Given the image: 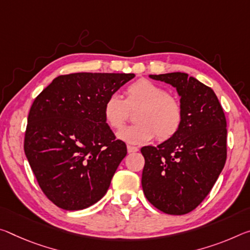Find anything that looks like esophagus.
<instances>
[{
	"instance_id": "1",
	"label": "esophagus",
	"mask_w": 250,
	"mask_h": 250,
	"mask_svg": "<svg viewBox=\"0 0 250 250\" xmlns=\"http://www.w3.org/2000/svg\"><path fill=\"white\" fill-rule=\"evenodd\" d=\"M126 149H128V152H130V153H132V152H137L138 150V146H126Z\"/></svg>"
}]
</instances>
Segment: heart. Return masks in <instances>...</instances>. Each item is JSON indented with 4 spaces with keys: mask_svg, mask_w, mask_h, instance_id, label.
<instances>
[{
    "mask_svg": "<svg viewBox=\"0 0 250 250\" xmlns=\"http://www.w3.org/2000/svg\"><path fill=\"white\" fill-rule=\"evenodd\" d=\"M125 100L118 94L106 99L104 118L111 129L120 130L134 111L136 124L121 130L118 137L132 145H142L157 134L159 141L172 138L180 129L184 111L178 99L164 86L146 79H139L126 86Z\"/></svg>",
    "mask_w": 250,
    "mask_h": 250,
    "instance_id": "heart-1",
    "label": "heart"
}]
</instances>
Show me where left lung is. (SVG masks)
Here are the masks:
<instances>
[{
    "label": "left lung",
    "instance_id": "left-lung-1",
    "mask_svg": "<svg viewBox=\"0 0 250 250\" xmlns=\"http://www.w3.org/2000/svg\"><path fill=\"white\" fill-rule=\"evenodd\" d=\"M175 86L184 119L178 132L157 146L141 148L142 189L146 199L169 215H185L203 203L227 159V121L211 88L187 73L151 74Z\"/></svg>",
    "mask_w": 250,
    "mask_h": 250
}]
</instances>
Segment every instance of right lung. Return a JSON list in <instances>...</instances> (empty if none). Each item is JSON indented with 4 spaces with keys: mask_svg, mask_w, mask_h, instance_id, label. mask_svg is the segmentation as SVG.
<instances>
[{
    "mask_svg": "<svg viewBox=\"0 0 250 250\" xmlns=\"http://www.w3.org/2000/svg\"><path fill=\"white\" fill-rule=\"evenodd\" d=\"M133 73H71L34 99L24 152L40 188L65 210L88 208L105 195L126 146L106 125V99Z\"/></svg>",
    "mask_w": 250,
    "mask_h": 250,
    "instance_id": "obj_1",
    "label": "right lung"
}]
</instances>
